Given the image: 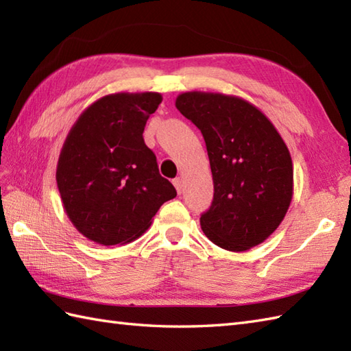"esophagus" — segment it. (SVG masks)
I'll return each instance as SVG.
<instances>
[{"label":"esophagus","mask_w":351,"mask_h":351,"mask_svg":"<svg viewBox=\"0 0 351 351\" xmlns=\"http://www.w3.org/2000/svg\"><path fill=\"white\" fill-rule=\"evenodd\" d=\"M173 185H175V189H176V191H178V195H181V193H182V187H184L181 178H175V180H173Z\"/></svg>","instance_id":"esophagus-1"}]
</instances>
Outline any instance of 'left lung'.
I'll return each instance as SVG.
<instances>
[{
    "instance_id": "8db88e82",
    "label": "left lung",
    "mask_w": 351,
    "mask_h": 351,
    "mask_svg": "<svg viewBox=\"0 0 351 351\" xmlns=\"http://www.w3.org/2000/svg\"><path fill=\"white\" fill-rule=\"evenodd\" d=\"M176 108L205 140L214 197L200 215L204 234L219 247L244 252L270 237L293 199V161L264 113L237 96L185 92Z\"/></svg>"
}]
</instances>
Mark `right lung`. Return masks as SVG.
I'll use <instances>...</instances> for the list:
<instances>
[{
    "instance_id": "obj_1",
    "label": "right lung",
    "mask_w": 351,
    "mask_h": 351,
    "mask_svg": "<svg viewBox=\"0 0 351 351\" xmlns=\"http://www.w3.org/2000/svg\"><path fill=\"white\" fill-rule=\"evenodd\" d=\"M161 101L155 92L107 95L83 111L66 137L57 187L69 220L88 240L131 243L176 196L143 140Z\"/></svg>"
}]
</instances>
